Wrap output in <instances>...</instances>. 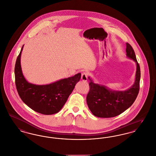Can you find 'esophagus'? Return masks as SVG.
Segmentation results:
<instances>
[{"label":"esophagus","mask_w":156,"mask_h":156,"mask_svg":"<svg viewBox=\"0 0 156 156\" xmlns=\"http://www.w3.org/2000/svg\"><path fill=\"white\" fill-rule=\"evenodd\" d=\"M81 79L83 81H87L88 79V73L86 72H83L81 74Z\"/></svg>","instance_id":"esophagus-1"}]
</instances>
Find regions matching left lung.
<instances>
[{"instance_id": "left-lung-1", "label": "left lung", "mask_w": 156, "mask_h": 156, "mask_svg": "<svg viewBox=\"0 0 156 156\" xmlns=\"http://www.w3.org/2000/svg\"><path fill=\"white\" fill-rule=\"evenodd\" d=\"M126 56L136 63L135 81L125 91H114L103 85L95 84L90 77V91L87 95V104L93 115L100 118H111L120 115L133 104L140 88V69L133 49L126 43Z\"/></svg>"}]
</instances>
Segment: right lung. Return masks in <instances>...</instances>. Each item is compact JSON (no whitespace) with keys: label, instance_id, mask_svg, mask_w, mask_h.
<instances>
[{"label":"right lung","instance_id":"obj_1","mask_svg":"<svg viewBox=\"0 0 156 156\" xmlns=\"http://www.w3.org/2000/svg\"><path fill=\"white\" fill-rule=\"evenodd\" d=\"M23 46L17 56L14 68L15 83L19 95L27 106L38 113L44 115L58 113L66 103L76 83L80 80L81 73L45 85L28 83L23 75L21 67V54Z\"/></svg>","mask_w":156,"mask_h":156}]
</instances>
